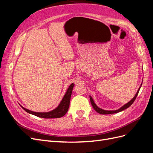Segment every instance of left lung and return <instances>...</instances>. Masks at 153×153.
Here are the masks:
<instances>
[{
	"instance_id": "left-lung-1",
	"label": "left lung",
	"mask_w": 153,
	"mask_h": 153,
	"mask_svg": "<svg viewBox=\"0 0 153 153\" xmlns=\"http://www.w3.org/2000/svg\"><path fill=\"white\" fill-rule=\"evenodd\" d=\"M142 84H141L140 87L138 88V91L137 92L136 94L135 95V96H134L133 98L130 101H129V102H128L126 104H124L123 106H121V108L117 109V110H103L102 108H101L98 107V106L96 105V103H94L93 99H92V98L91 96H89L91 105L92 106V107L94 108V109L96 111V112H98V113H99V114H115V113H118L119 112H121V111H123V110H124L125 109L128 108V107H129V106H130L133 104V103L134 102V101H135V99L137 98V95L138 94V92H139V91H140V87L142 86Z\"/></svg>"
}]
</instances>
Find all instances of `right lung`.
<instances>
[{
	"instance_id": "add662e5",
	"label": "right lung",
	"mask_w": 153,
	"mask_h": 153,
	"mask_svg": "<svg viewBox=\"0 0 153 153\" xmlns=\"http://www.w3.org/2000/svg\"><path fill=\"white\" fill-rule=\"evenodd\" d=\"M73 83L71 84L66 92L65 95L64 96L63 98L62 99L61 103L57 106V107L55 108V109L50 111V112H36L31 111L29 109H27L24 107H23L22 106V108L24 109L27 113L30 114L32 115H36L37 117H41V118H45V119H54V118H60L65 115L69 108V103H70V99L71 96V93L73 91V88L74 87Z\"/></svg>"
}]
</instances>
